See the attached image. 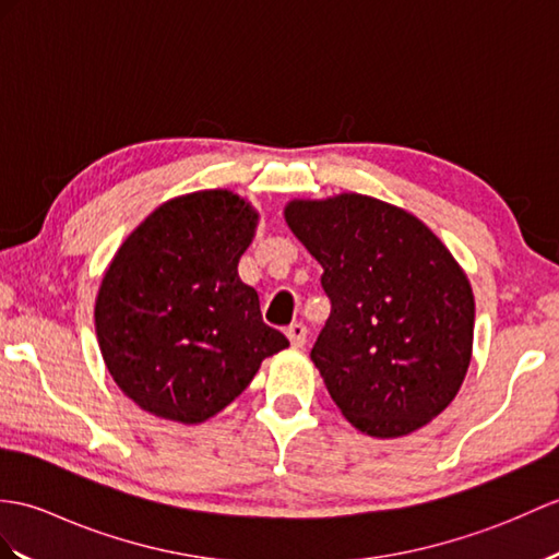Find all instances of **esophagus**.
<instances>
[{
  "instance_id": "1",
  "label": "esophagus",
  "mask_w": 559,
  "mask_h": 559,
  "mask_svg": "<svg viewBox=\"0 0 559 559\" xmlns=\"http://www.w3.org/2000/svg\"><path fill=\"white\" fill-rule=\"evenodd\" d=\"M285 335H288V338H290V345H293L295 349L305 347V341H307V329H305V323H290V326L285 329Z\"/></svg>"
}]
</instances>
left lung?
<instances>
[{
  "instance_id": "left-lung-1",
  "label": "left lung",
  "mask_w": 559,
  "mask_h": 559,
  "mask_svg": "<svg viewBox=\"0 0 559 559\" xmlns=\"http://www.w3.org/2000/svg\"><path fill=\"white\" fill-rule=\"evenodd\" d=\"M285 221L323 266L331 317L311 347L343 417L373 438L436 419L472 361L474 293L417 216L357 192L293 200Z\"/></svg>"
}]
</instances>
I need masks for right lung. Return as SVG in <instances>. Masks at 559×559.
<instances>
[{
	"instance_id": "obj_1",
	"label": "right lung",
	"mask_w": 559,
	"mask_h": 559,
	"mask_svg": "<svg viewBox=\"0 0 559 559\" xmlns=\"http://www.w3.org/2000/svg\"><path fill=\"white\" fill-rule=\"evenodd\" d=\"M257 221L236 192H190L157 206L114 254L95 331L111 379L140 409L202 424L288 347L238 276Z\"/></svg>"
}]
</instances>
